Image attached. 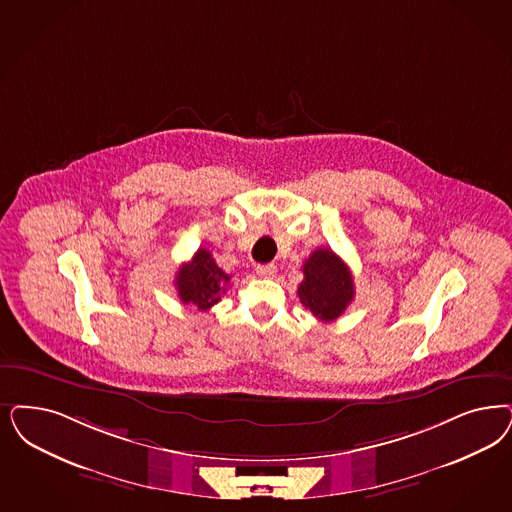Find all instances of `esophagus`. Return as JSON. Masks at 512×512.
I'll list each match as a JSON object with an SVG mask.
<instances>
[{
    "instance_id": "1",
    "label": "esophagus",
    "mask_w": 512,
    "mask_h": 512,
    "mask_svg": "<svg viewBox=\"0 0 512 512\" xmlns=\"http://www.w3.org/2000/svg\"><path fill=\"white\" fill-rule=\"evenodd\" d=\"M255 270H257V274H259V276H263V278H270V276H274V274H276V265H274V263H268V265H257L255 266Z\"/></svg>"
}]
</instances>
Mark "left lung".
I'll return each mask as SVG.
<instances>
[{
	"instance_id": "left-lung-1",
	"label": "left lung",
	"mask_w": 512,
	"mask_h": 512,
	"mask_svg": "<svg viewBox=\"0 0 512 512\" xmlns=\"http://www.w3.org/2000/svg\"><path fill=\"white\" fill-rule=\"evenodd\" d=\"M299 299L316 318L329 323L340 318L352 302L353 276L348 265L329 247L316 249L302 265Z\"/></svg>"
}]
</instances>
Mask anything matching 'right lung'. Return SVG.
<instances>
[{"mask_svg":"<svg viewBox=\"0 0 512 512\" xmlns=\"http://www.w3.org/2000/svg\"><path fill=\"white\" fill-rule=\"evenodd\" d=\"M229 282V274L217 266L212 253L200 247L193 259L179 268L174 285L183 304H193L204 312L221 300Z\"/></svg>","mask_w":512,"mask_h":512,"instance_id":"obj_1","label":"right lung"}]
</instances>
